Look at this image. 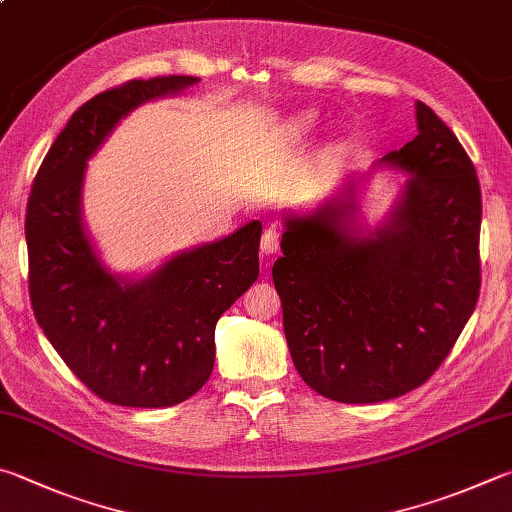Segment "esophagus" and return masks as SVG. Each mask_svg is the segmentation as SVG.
<instances>
[{"label": "esophagus", "mask_w": 512, "mask_h": 512, "mask_svg": "<svg viewBox=\"0 0 512 512\" xmlns=\"http://www.w3.org/2000/svg\"><path fill=\"white\" fill-rule=\"evenodd\" d=\"M277 250H280V230L275 226H268L262 235V253L275 255Z\"/></svg>", "instance_id": "obj_1"}]
</instances>
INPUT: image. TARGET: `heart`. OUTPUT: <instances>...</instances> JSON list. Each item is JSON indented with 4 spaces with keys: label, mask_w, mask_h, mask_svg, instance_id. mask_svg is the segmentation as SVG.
I'll use <instances>...</instances> for the list:
<instances>
[{
    "label": "heart",
    "mask_w": 512,
    "mask_h": 512,
    "mask_svg": "<svg viewBox=\"0 0 512 512\" xmlns=\"http://www.w3.org/2000/svg\"><path fill=\"white\" fill-rule=\"evenodd\" d=\"M313 127H315V114H313V111H302V114H297V116H293L291 120H288V134L295 136V138L306 136Z\"/></svg>",
    "instance_id": "heart-1"
}]
</instances>
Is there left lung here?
I'll return each instance as SVG.
<instances>
[{"label": "left lung", "mask_w": 512, "mask_h": 512, "mask_svg": "<svg viewBox=\"0 0 512 512\" xmlns=\"http://www.w3.org/2000/svg\"><path fill=\"white\" fill-rule=\"evenodd\" d=\"M414 141L374 167L405 172L376 228L358 224V179L284 215L273 282L297 374L338 403H380L423 385L475 311L481 190L475 165L416 102Z\"/></svg>", "instance_id": "obj_1"}]
</instances>
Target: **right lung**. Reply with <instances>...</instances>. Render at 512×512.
Listing matches in <instances>:
<instances>
[{"mask_svg": "<svg viewBox=\"0 0 512 512\" xmlns=\"http://www.w3.org/2000/svg\"><path fill=\"white\" fill-rule=\"evenodd\" d=\"M197 82L132 80L87 100L44 156L26 208L35 320L73 374L114 405L170 407L197 394L215 367L217 320L259 275L257 219L141 277L109 273L82 221L87 161L114 127Z\"/></svg>", "mask_w": 512, "mask_h": 512, "instance_id": "1", "label": "right lung"}]
</instances>
